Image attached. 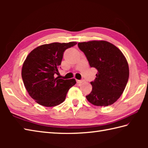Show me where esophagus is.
I'll return each instance as SVG.
<instances>
[{
    "label": "esophagus",
    "mask_w": 148,
    "mask_h": 148,
    "mask_svg": "<svg viewBox=\"0 0 148 148\" xmlns=\"http://www.w3.org/2000/svg\"><path fill=\"white\" fill-rule=\"evenodd\" d=\"M76 81H77V83L81 84V83H82L83 82H84V80L83 79V80H76Z\"/></svg>",
    "instance_id": "34e87169"
}]
</instances>
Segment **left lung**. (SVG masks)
Returning <instances> with one entry per match:
<instances>
[{
    "label": "left lung",
    "mask_w": 148,
    "mask_h": 148,
    "mask_svg": "<svg viewBox=\"0 0 148 148\" xmlns=\"http://www.w3.org/2000/svg\"><path fill=\"white\" fill-rule=\"evenodd\" d=\"M91 67L98 72L91 82L92 90L87 100L97 106L112 105L120 97L129 77L128 64L122 52L106 40L78 43Z\"/></svg>",
    "instance_id": "obj_1"
}]
</instances>
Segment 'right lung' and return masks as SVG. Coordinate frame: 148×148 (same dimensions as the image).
Here are the masks:
<instances>
[{"label":"right lung","instance_id":"obj_1","mask_svg":"<svg viewBox=\"0 0 148 148\" xmlns=\"http://www.w3.org/2000/svg\"><path fill=\"white\" fill-rule=\"evenodd\" d=\"M77 44L53 42L33 49L25 60L21 77L30 96L45 107H53L64 101L69 90L76 83L75 79L55 77L66 49Z\"/></svg>","mask_w":148,"mask_h":148}]
</instances>
